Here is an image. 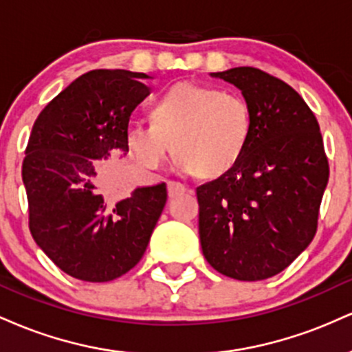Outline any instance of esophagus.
<instances>
[{"instance_id": "obj_1", "label": "esophagus", "mask_w": 352, "mask_h": 352, "mask_svg": "<svg viewBox=\"0 0 352 352\" xmlns=\"http://www.w3.org/2000/svg\"><path fill=\"white\" fill-rule=\"evenodd\" d=\"M167 188H168V195L170 197H175L179 195V193H184L185 190H187V187H185L184 184H180V182H167Z\"/></svg>"}]
</instances>
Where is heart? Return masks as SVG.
I'll return each instance as SVG.
<instances>
[{"mask_svg": "<svg viewBox=\"0 0 352 352\" xmlns=\"http://www.w3.org/2000/svg\"><path fill=\"white\" fill-rule=\"evenodd\" d=\"M152 124L132 122L125 131L129 153L140 167L157 170L170 151L175 167L218 177L235 167L250 142L253 116L235 92L179 82L151 109Z\"/></svg>", "mask_w": 352, "mask_h": 352, "instance_id": "obj_1", "label": "heart"}]
</instances>
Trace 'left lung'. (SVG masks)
I'll return each instance as SVG.
<instances>
[{"label":"left lung","mask_w":352,"mask_h":352,"mask_svg":"<svg viewBox=\"0 0 352 352\" xmlns=\"http://www.w3.org/2000/svg\"><path fill=\"white\" fill-rule=\"evenodd\" d=\"M241 91L253 116L235 167L197 187L204 256L218 273L260 281L313 241L329 164L319 124L292 86L256 67L212 72Z\"/></svg>","instance_id":"1"}]
</instances>
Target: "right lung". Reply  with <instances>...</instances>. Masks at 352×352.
<instances>
[{
    "instance_id": "right-lung-1",
    "label": "right lung",
    "mask_w": 352,
    "mask_h": 352,
    "mask_svg": "<svg viewBox=\"0 0 352 352\" xmlns=\"http://www.w3.org/2000/svg\"><path fill=\"white\" fill-rule=\"evenodd\" d=\"M144 72L96 69L59 92L38 116L23 160L30 230L72 278L104 283L139 263L167 201L165 184L114 200L129 148L125 131L151 94Z\"/></svg>"
}]
</instances>
